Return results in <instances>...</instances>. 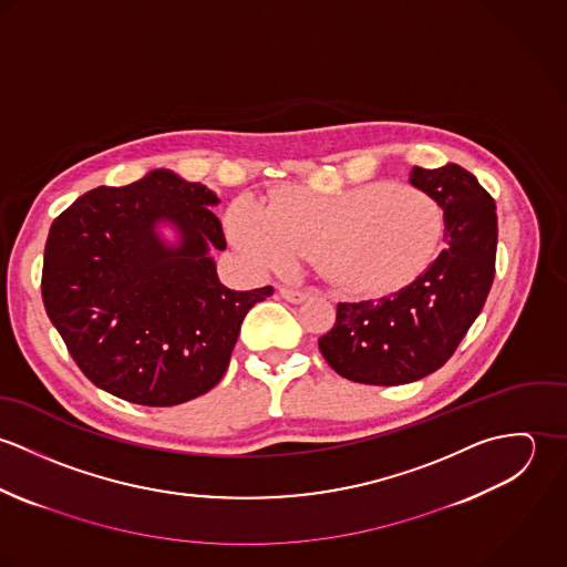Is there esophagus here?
<instances>
[{"instance_id": "esophagus-1", "label": "esophagus", "mask_w": 567, "mask_h": 567, "mask_svg": "<svg viewBox=\"0 0 567 567\" xmlns=\"http://www.w3.org/2000/svg\"><path fill=\"white\" fill-rule=\"evenodd\" d=\"M279 295L286 299V301H290V303H301V301H306V297H308V290H299V288H279Z\"/></svg>"}]
</instances>
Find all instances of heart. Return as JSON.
I'll list each match as a JSON object with an SVG mask.
<instances>
[{
  "label": "heart",
  "mask_w": 567,
  "mask_h": 567,
  "mask_svg": "<svg viewBox=\"0 0 567 567\" xmlns=\"http://www.w3.org/2000/svg\"><path fill=\"white\" fill-rule=\"evenodd\" d=\"M227 227L259 268H288L306 257L351 292L384 295L412 284L434 261L445 216L421 189L373 183L342 194L295 189L268 207L238 200Z\"/></svg>",
  "instance_id": "b5f03b06"
}]
</instances>
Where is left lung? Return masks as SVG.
Instances as JSON below:
<instances>
[{
    "label": "left lung",
    "instance_id": "1",
    "mask_svg": "<svg viewBox=\"0 0 567 567\" xmlns=\"http://www.w3.org/2000/svg\"><path fill=\"white\" fill-rule=\"evenodd\" d=\"M445 216V248L402 290L338 303L336 323L319 338L327 364L342 378L398 386L441 369L485 306L497 246L495 203L456 163L412 167L408 178Z\"/></svg>",
    "mask_w": 567,
    "mask_h": 567
}]
</instances>
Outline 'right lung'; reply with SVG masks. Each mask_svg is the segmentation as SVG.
Returning <instances> with one entry per match:
<instances>
[{"label":"right lung","mask_w":567,"mask_h":567,"mask_svg":"<svg viewBox=\"0 0 567 567\" xmlns=\"http://www.w3.org/2000/svg\"><path fill=\"white\" fill-rule=\"evenodd\" d=\"M218 196L169 169L126 187H95L50 227L41 295L82 373L140 405L185 404L225 375L246 312L272 286L220 284L212 246L227 248L209 209ZM159 219L182 234L156 236Z\"/></svg>","instance_id":"right-lung-1"}]
</instances>
